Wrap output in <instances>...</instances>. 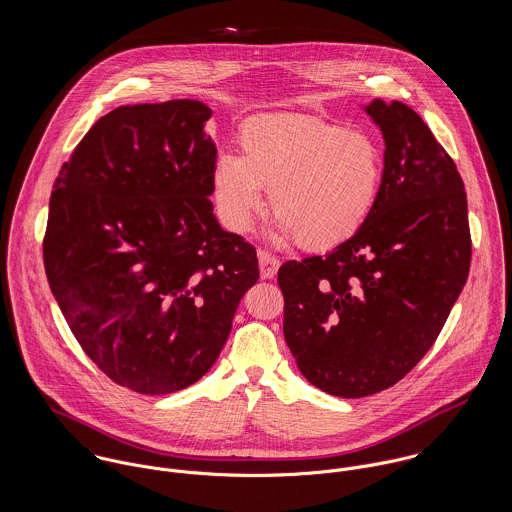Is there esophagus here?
<instances>
[{"instance_id": "esophagus-1", "label": "esophagus", "mask_w": 512, "mask_h": 512, "mask_svg": "<svg viewBox=\"0 0 512 512\" xmlns=\"http://www.w3.org/2000/svg\"><path fill=\"white\" fill-rule=\"evenodd\" d=\"M258 262H260V276L264 280H272L278 274L280 268V260L268 252H260L258 254Z\"/></svg>"}]
</instances>
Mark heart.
<instances>
[{"instance_id": "b5f03b06", "label": "heart", "mask_w": 512, "mask_h": 512, "mask_svg": "<svg viewBox=\"0 0 512 512\" xmlns=\"http://www.w3.org/2000/svg\"><path fill=\"white\" fill-rule=\"evenodd\" d=\"M242 155L220 151L213 195L222 220L250 228L270 189L278 240L305 250H331L351 240L370 217L380 183L382 151L357 130L315 116H268L240 134Z\"/></svg>"}]
</instances>
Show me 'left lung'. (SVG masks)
Wrapping results in <instances>:
<instances>
[{"label":"left lung","instance_id":"obj_1","mask_svg":"<svg viewBox=\"0 0 512 512\" xmlns=\"http://www.w3.org/2000/svg\"><path fill=\"white\" fill-rule=\"evenodd\" d=\"M365 112L386 146L370 217L329 254L278 272L293 359L313 386L341 398L386 390L422 361L471 264L453 159L410 106L376 98Z\"/></svg>","mask_w":512,"mask_h":512}]
</instances>
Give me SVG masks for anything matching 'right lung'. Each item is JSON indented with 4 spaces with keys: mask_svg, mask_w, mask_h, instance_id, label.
<instances>
[{
    "mask_svg": "<svg viewBox=\"0 0 512 512\" xmlns=\"http://www.w3.org/2000/svg\"><path fill=\"white\" fill-rule=\"evenodd\" d=\"M211 114L199 100L112 110L74 147L51 195V292L90 361L140 394L207 374L260 278L256 248L213 215Z\"/></svg>",
    "mask_w": 512,
    "mask_h": 512,
    "instance_id": "obj_1",
    "label": "right lung"
}]
</instances>
